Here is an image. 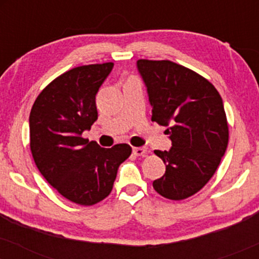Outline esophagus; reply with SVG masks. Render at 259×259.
Returning <instances> with one entry per match:
<instances>
[{"label":"esophagus","instance_id":"34e87169","mask_svg":"<svg viewBox=\"0 0 259 259\" xmlns=\"http://www.w3.org/2000/svg\"><path fill=\"white\" fill-rule=\"evenodd\" d=\"M133 153L135 154V156H144V154L147 153V150L146 147H134Z\"/></svg>","mask_w":259,"mask_h":259}]
</instances>
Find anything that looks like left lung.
I'll use <instances>...</instances> for the list:
<instances>
[{
  "instance_id": "1",
  "label": "left lung",
  "mask_w": 259,
  "mask_h": 259,
  "mask_svg": "<svg viewBox=\"0 0 259 259\" xmlns=\"http://www.w3.org/2000/svg\"><path fill=\"white\" fill-rule=\"evenodd\" d=\"M147 88L152 121L167 126L171 147L154 153L165 173L153 189L180 201L198 192L215 173L229 141L223 100L217 89L194 70L171 61L139 59Z\"/></svg>"
}]
</instances>
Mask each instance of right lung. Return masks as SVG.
<instances>
[{"instance_id":"1","label":"right lung","mask_w":259,"mask_h":259,"mask_svg":"<svg viewBox=\"0 0 259 259\" xmlns=\"http://www.w3.org/2000/svg\"><path fill=\"white\" fill-rule=\"evenodd\" d=\"M112 62L73 68L50 82L32 105L30 150L40 173L67 200L96 204L111 194L127 144L103 148L82 138L97 120L96 94Z\"/></svg>"}]
</instances>
